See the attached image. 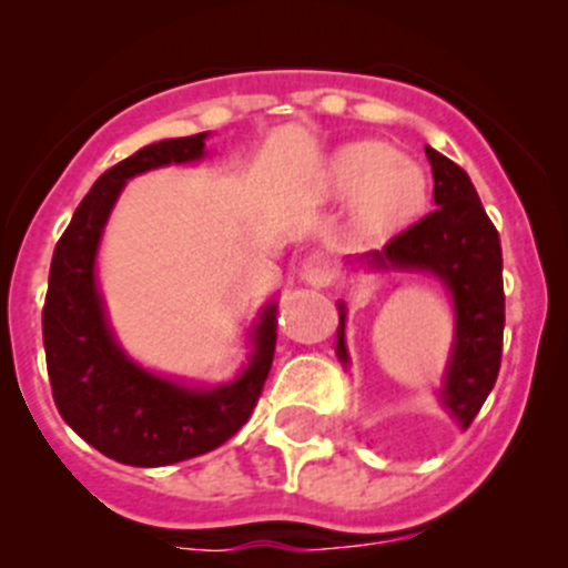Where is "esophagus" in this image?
Returning <instances> with one entry per match:
<instances>
[{
	"label": "esophagus",
	"mask_w": 568,
	"mask_h": 568,
	"mask_svg": "<svg viewBox=\"0 0 568 568\" xmlns=\"http://www.w3.org/2000/svg\"><path fill=\"white\" fill-rule=\"evenodd\" d=\"M300 277L305 280L307 285H329L332 283V263L329 257L321 255V252H313V255H307L305 261H302V268H300Z\"/></svg>",
	"instance_id": "esophagus-1"
}]
</instances>
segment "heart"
<instances>
[{
	"mask_svg": "<svg viewBox=\"0 0 568 568\" xmlns=\"http://www.w3.org/2000/svg\"><path fill=\"white\" fill-rule=\"evenodd\" d=\"M332 197H354L352 233L385 239L400 231L426 203V173L387 142L365 140L343 145L324 170Z\"/></svg>",
	"mask_w": 568,
	"mask_h": 568,
	"instance_id": "obj_1",
	"label": "heart"
}]
</instances>
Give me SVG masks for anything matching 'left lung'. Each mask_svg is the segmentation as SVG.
Returning a JSON list of instances; mask_svg holds the SVG:
<instances>
[{
    "instance_id": "8db88e82",
    "label": "left lung",
    "mask_w": 568,
    "mask_h": 568,
    "mask_svg": "<svg viewBox=\"0 0 568 568\" xmlns=\"http://www.w3.org/2000/svg\"><path fill=\"white\" fill-rule=\"evenodd\" d=\"M434 175V205L437 209L382 250L348 257V266L365 272H415L432 274L454 302V343L445 365L437 400L462 428L475 420L491 393L500 371L503 324V252L500 236L480 205L473 181L459 164L426 145ZM335 352L348 365L346 305L337 302Z\"/></svg>"
}]
</instances>
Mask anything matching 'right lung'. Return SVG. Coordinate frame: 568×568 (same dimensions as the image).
Here are the masks:
<instances>
[{"label": "right lung", "instance_id": "right-lung-1", "mask_svg": "<svg viewBox=\"0 0 568 568\" xmlns=\"http://www.w3.org/2000/svg\"><path fill=\"white\" fill-rule=\"evenodd\" d=\"M209 131L151 142L93 183L57 242L43 305L51 395L62 420L88 445L131 467H164L220 448L250 420L277 343V302L247 329V365L222 385L162 376L125 354L109 326L95 261L120 192L134 175L200 162Z\"/></svg>", "mask_w": 568, "mask_h": 568}]
</instances>
